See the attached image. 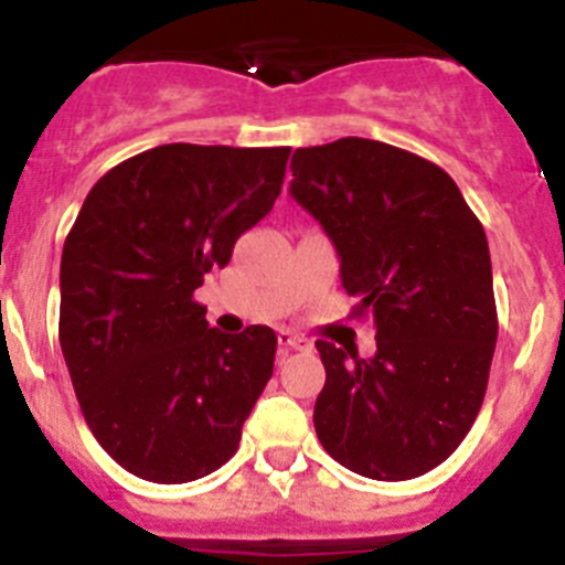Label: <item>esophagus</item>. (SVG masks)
<instances>
[{
	"instance_id": "34e87169",
	"label": "esophagus",
	"mask_w": 565,
	"mask_h": 565,
	"mask_svg": "<svg viewBox=\"0 0 565 565\" xmlns=\"http://www.w3.org/2000/svg\"><path fill=\"white\" fill-rule=\"evenodd\" d=\"M277 339H279V351H282V353L308 351V348H311V344H308V339L297 337V333H291V331H279Z\"/></svg>"
}]
</instances>
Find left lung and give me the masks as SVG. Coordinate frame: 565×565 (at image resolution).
Here are the masks:
<instances>
[{"instance_id": "1", "label": "left lung", "mask_w": 565, "mask_h": 565, "mask_svg": "<svg viewBox=\"0 0 565 565\" xmlns=\"http://www.w3.org/2000/svg\"><path fill=\"white\" fill-rule=\"evenodd\" d=\"M291 198L326 228L376 353L317 342L313 427L328 456L407 481L456 452L481 411L498 313L483 226L450 174L367 138L294 152Z\"/></svg>"}]
</instances>
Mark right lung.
<instances>
[{
  "label": "right lung",
  "instance_id": "right-lung-1",
  "mask_svg": "<svg viewBox=\"0 0 565 565\" xmlns=\"http://www.w3.org/2000/svg\"><path fill=\"white\" fill-rule=\"evenodd\" d=\"M291 149L163 143L109 169L64 239L58 342L84 422L127 472L186 483L237 452L277 333L194 302L277 201Z\"/></svg>",
  "mask_w": 565,
  "mask_h": 565
}]
</instances>
